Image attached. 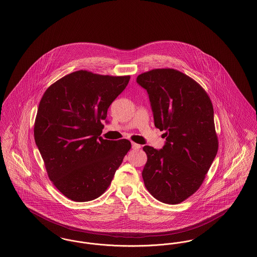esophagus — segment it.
<instances>
[{"mask_svg":"<svg viewBox=\"0 0 257 257\" xmlns=\"http://www.w3.org/2000/svg\"><path fill=\"white\" fill-rule=\"evenodd\" d=\"M132 148L135 150H138L141 148V145L140 144H136V143H132Z\"/></svg>","mask_w":257,"mask_h":257,"instance_id":"1","label":"esophagus"}]
</instances>
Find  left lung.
<instances>
[{"instance_id": "8db88e82", "label": "left lung", "mask_w": 257, "mask_h": 257, "mask_svg": "<svg viewBox=\"0 0 257 257\" xmlns=\"http://www.w3.org/2000/svg\"><path fill=\"white\" fill-rule=\"evenodd\" d=\"M137 82L148 92L155 126L166 140L161 150L144 147V185L160 202L180 204L203 184L218 151L212 103L199 83L174 69L144 72Z\"/></svg>"}]
</instances>
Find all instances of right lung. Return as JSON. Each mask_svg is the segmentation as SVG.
<instances>
[{
    "label": "right lung",
    "instance_id": "obj_1",
    "mask_svg": "<svg viewBox=\"0 0 257 257\" xmlns=\"http://www.w3.org/2000/svg\"><path fill=\"white\" fill-rule=\"evenodd\" d=\"M130 75L76 71L42 96L34 140L48 176L63 195L88 202L102 195L131 148L128 140H104L102 120Z\"/></svg>",
    "mask_w": 257,
    "mask_h": 257
}]
</instances>
